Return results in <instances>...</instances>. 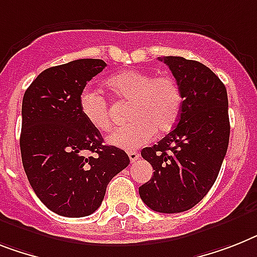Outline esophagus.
<instances>
[{"instance_id": "1", "label": "esophagus", "mask_w": 257, "mask_h": 257, "mask_svg": "<svg viewBox=\"0 0 257 257\" xmlns=\"http://www.w3.org/2000/svg\"><path fill=\"white\" fill-rule=\"evenodd\" d=\"M128 158H130L131 163L137 162L138 159H139V154L137 151H128Z\"/></svg>"}]
</instances>
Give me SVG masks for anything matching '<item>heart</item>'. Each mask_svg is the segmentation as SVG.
I'll list each match as a JSON object with an SVG mask.
<instances>
[{"label":"heart","mask_w":257,"mask_h":257,"mask_svg":"<svg viewBox=\"0 0 257 257\" xmlns=\"http://www.w3.org/2000/svg\"><path fill=\"white\" fill-rule=\"evenodd\" d=\"M106 88L116 98L130 103L131 123L107 137L111 146L135 150L151 141L155 133L167 134L179 122L182 110V92L171 76L155 77L148 72L126 69L110 76ZM82 116L93 128L107 131L111 126L109 105L101 93L84 89L78 97Z\"/></svg>","instance_id":"1"}]
</instances>
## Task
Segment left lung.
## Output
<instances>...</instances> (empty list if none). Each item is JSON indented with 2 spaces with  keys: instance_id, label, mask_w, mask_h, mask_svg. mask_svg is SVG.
<instances>
[{
  "instance_id": "obj_1",
  "label": "left lung",
  "mask_w": 257,
  "mask_h": 257,
  "mask_svg": "<svg viewBox=\"0 0 257 257\" xmlns=\"http://www.w3.org/2000/svg\"><path fill=\"white\" fill-rule=\"evenodd\" d=\"M164 61L182 92L181 115L158 144L142 150L154 176L139 188L141 198L159 213H181L206 196L217 180L230 139L227 90L202 63L180 56Z\"/></svg>"
}]
</instances>
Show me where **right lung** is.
I'll return each mask as SVG.
<instances>
[{"label": "right lung", "mask_w": 257, "mask_h": 257, "mask_svg": "<svg viewBox=\"0 0 257 257\" xmlns=\"http://www.w3.org/2000/svg\"><path fill=\"white\" fill-rule=\"evenodd\" d=\"M105 67L99 59L51 67L23 95L19 139L23 168L38 198L63 217L94 213L110 180L130 164L123 150L103 144L78 106L88 81Z\"/></svg>", "instance_id": "right-lung-1"}]
</instances>
